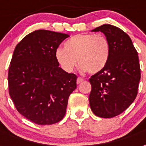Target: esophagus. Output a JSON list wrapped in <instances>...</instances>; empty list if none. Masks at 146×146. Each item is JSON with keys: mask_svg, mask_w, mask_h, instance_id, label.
Here are the masks:
<instances>
[{"mask_svg": "<svg viewBox=\"0 0 146 146\" xmlns=\"http://www.w3.org/2000/svg\"><path fill=\"white\" fill-rule=\"evenodd\" d=\"M83 81H84V79H83V78H81V77H77V79H76V84H77L82 83Z\"/></svg>", "mask_w": 146, "mask_h": 146, "instance_id": "obj_1", "label": "esophagus"}]
</instances>
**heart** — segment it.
<instances>
[{
    "label": "heart",
    "instance_id": "heart-1",
    "mask_svg": "<svg viewBox=\"0 0 146 146\" xmlns=\"http://www.w3.org/2000/svg\"><path fill=\"white\" fill-rule=\"evenodd\" d=\"M63 48L55 50V58L66 72L70 73L78 63L81 71L91 74L106 66L110 57V44L104 35L80 33L66 41Z\"/></svg>",
    "mask_w": 146,
    "mask_h": 146
}]
</instances>
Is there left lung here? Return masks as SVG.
Segmentation results:
<instances>
[{"mask_svg": "<svg viewBox=\"0 0 146 146\" xmlns=\"http://www.w3.org/2000/svg\"><path fill=\"white\" fill-rule=\"evenodd\" d=\"M92 31H100L109 40L110 57L106 66L89 79L90 107L97 116L112 118L127 110L137 96L141 78L138 52L130 36L118 27L104 24Z\"/></svg>", "mask_w": 146, "mask_h": 146, "instance_id": "left-lung-1", "label": "left lung"}]
</instances>
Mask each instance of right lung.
I'll use <instances>...</instances> for the list:
<instances>
[{
    "instance_id": "1",
    "label": "right lung",
    "mask_w": 146,
    "mask_h": 146,
    "mask_svg": "<svg viewBox=\"0 0 146 146\" xmlns=\"http://www.w3.org/2000/svg\"><path fill=\"white\" fill-rule=\"evenodd\" d=\"M68 36L35 30L25 36L13 52L8 70L9 95L18 112L39 125L62 119L68 98L76 88V75L58 66L54 55Z\"/></svg>"
}]
</instances>
